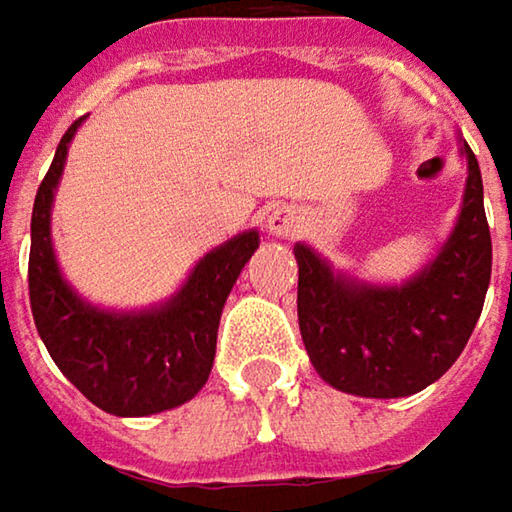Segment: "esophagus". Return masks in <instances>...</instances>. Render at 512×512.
<instances>
[{
    "instance_id": "1",
    "label": "esophagus",
    "mask_w": 512,
    "mask_h": 512,
    "mask_svg": "<svg viewBox=\"0 0 512 512\" xmlns=\"http://www.w3.org/2000/svg\"><path fill=\"white\" fill-rule=\"evenodd\" d=\"M302 210L293 205H275L266 210V228L272 237H296L302 231Z\"/></svg>"
}]
</instances>
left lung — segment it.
<instances>
[{"instance_id": "1", "label": "left lung", "mask_w": 512, "mask_h": 512, "mask_svg": "<svg viewBox=\"0 0 512 512\" xmlns=\"http://www.w3.org/2000/svg\"><path fill=\"white\" fill-rule=\"evenodd\" d=\"M460 155L469 169L460 216L437 257L410 281L366 284L296 243L304 349L334 390L363 398L413 395L442 378L466 349L487 299L492 240L478 158L466 143Z\"/></svg>"}]
</instances>
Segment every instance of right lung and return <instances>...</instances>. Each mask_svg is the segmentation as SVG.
I'll return each instance as SVG.
<instances>
[{"label":"right lung","mask_w":512,"mask_h":512,"mask_svg":"<svg viewBox=\"0 0 512 512\" xmlns=\"http://www.w3.org/2000/svg\"><path fill=\"white\" fill-rule=\"evenodd\" d=\"M78 125L81 119L61 137L31 210V316L52 360L84 398L114 416H152L205 387L222 307L260 234L252 228L216 246L172 299L149 310H105L81 299L52 249V202Z\"/></svg>","instance_id":"obj_1"}]
</instances>
